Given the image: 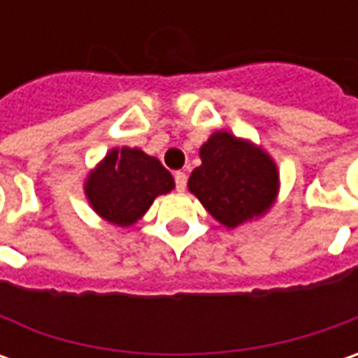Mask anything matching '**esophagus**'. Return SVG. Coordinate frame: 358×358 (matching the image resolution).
<instances>
[{"mask_svg":"<svg viewBox=\"0 0 358 358\" xmlns=\"http://www.w3.org/2000/svg\"><path fill=\"white\" fill-rule=\"evenodd\" d=\"M175 187H177V191H185L187 175L183 171L175 173Z\"/></svg>","mask_w":358,"mask_h":358,"instance_id":"obj_1","label":"esophagus"}]
</instances>
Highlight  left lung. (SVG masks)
Here are the masks:
<instances>
[{
  "mask_svg": "<svg viewBox=\"0 0 358 358\" xmlns=\"http://www.w3.org/2000/svg\"><path fill=\"white\" fill-rule=\"evenodd\" d=\"M189 191L221 225L235 229L265 215L279 193V171L267 151L227 131L201 145Z\"/></svg>",
  "mask_w": 358,
  "mask_h": 358,
  "instance_id": "8db88e82",
  "label": "left lung"
}]
</instances>
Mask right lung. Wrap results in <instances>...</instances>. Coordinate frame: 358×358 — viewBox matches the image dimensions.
Instances as JSON below:
<instances>
[{"mask_svg": "<svg viewBox=\"0 0 358 358\" xmlns=\"http://www.w3.org/2000/svg\"><path fill=\"white\" fill-rule=\"evenodd\" d=\"M173 175L157 157L141 149H111L105 159L87 175L85 197L101 219L131 227L137 223L159 195L169 193Z\"/></svg>", "mask_w": 358, "mask_h": 358, "instance_id": "1", "label": "right lung"}]
</instances>
